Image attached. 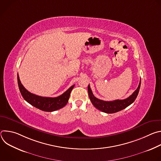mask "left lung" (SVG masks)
<instances>
[{"label":"left lung","mask_w":161,"mask_h":161,"mask_svg":"<svg viewBox=\"0 0 161 161\" xmlns=\"http://www.w3.org/2000/svg\"><path fill=\"white\" fill-rule=\"evenodd\" d=\"M141 85V80L140 81V84L138 87L134 92L132 95H130L127 99L123 100H114L113 101H104L101 99L96 98L92 92V90L90 87V85L88 86V92L89 98L92 103V104L99 110L106 113H114L121 111L130 104H131L136 99L137 94L139 93V90Z\"/></svg>","instance_id":"8db88e82"}]
</instances>
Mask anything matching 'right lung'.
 <instances>
[{"label":"right lung","instance_id":"add662e5","mask_svg":"<svg viewBox=\"0 0 161 161\" xmlns=\"http://www.w3.org/2000/svg\"><path fill=\"white\" fill-rule=\"evenodd\" d=\"M18 84L20 93L24 99L33 106L44 111H54L65 106L69 99L71 90L75 85L71 86L62 95L56 97H41L29 92L21 84L18 74Z\"/></svg>","mask_w":161,"mask_h":161}]
</instances>
